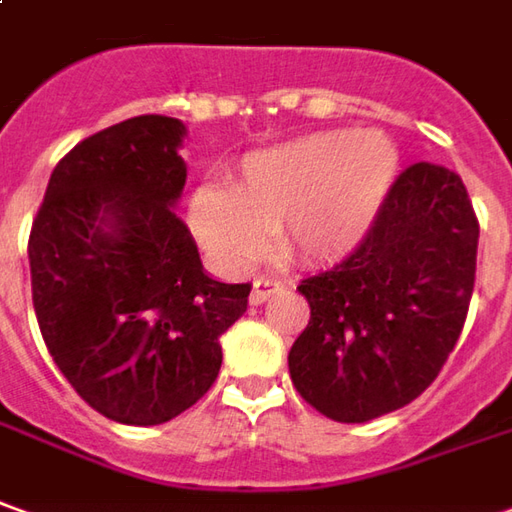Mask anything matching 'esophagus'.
<instances>
[{"mask_svg":"<svg viewBox=\"0 0 512 512\" xmlns=\"http://www.w3.org/2000/svg\"><path fill=\"white\" fill-rule=\"evenodd\" d=\"M283 291V283L277 280V277H257L255 285H252V305H260V302H266L274 294H280Z\"/></svg>","mask_w":512,"mask_h":512,"instance_id":"34e87169","label":"esophagus"}]
</instances>
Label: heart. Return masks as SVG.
<instances>
[{
  "mask_svg": "<svg viewBox=\"0 0 512 512\" xmlns=\"http://www.w3.org/2000/svg\"><path fill=\"white\" fill-rule=\"evenodd\" d=\"M401 156L381 131H322L243 159L227 190L201 184L190 198L198 241L235 266L280 229L297 263L342 260L373 229L398 179Z\"/></svg>",
  "mask_w": 512,
  "mask_h": 512,
  "instance_id": "obj_1",
  "label": "heart"
}]
</instances>
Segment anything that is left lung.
Instances as JSON below:
<instances>
[{"label":"left lung","mask_w":512,"mask_h":512,"mask_svg":"<svg viewBox=\"0 0 512 512\" xmlns=\"http://www.w3.org/2000/svg\"><path fill=\"white\" fill-rule=\"evenodd\" d=\"M476 243L460 176L431 162L403 170L358 249L297 285L311 319L288 373L305 403L339 423H367L415 401L460 339Z\"/></svg>","instance_id":"8db88e82"}]
</instances>
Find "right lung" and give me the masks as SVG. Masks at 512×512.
Returning <instances> with one entry per match:
<instances>
[{
	"mask_svg": "<svg viewBox=\"0 0 512 512\" xmlns=\"http://www.w3.org/2000/svg\"><path fill=\"white\" fill-rule=\"evenodd\" d=\"M184 125L139 114L55 165L27 241L33 308L52 361L95 412L156 426L207 395L221 333L249 283H218L173 204Z\"/></svg>",
	"mask_w": 512,
	"mask_h": 512,
	"instance_id": "obj_1",
	"label": "right lung"
}]
</instances>
